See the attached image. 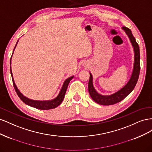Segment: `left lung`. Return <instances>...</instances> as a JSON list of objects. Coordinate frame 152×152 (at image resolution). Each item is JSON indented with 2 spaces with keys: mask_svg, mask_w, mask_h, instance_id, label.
I'll return each mask as SVG.
<instances>
[{
  "mask_svg": "<svg viewBox=\"0 0 152 152\" xmlns=\"http://www.w3.org/2000/svg\"><path fill=\"white\" fill-rule=\"evenodd\" d=\"M122 28L125 31L126 34L128 36L133 49H134V65H133L132 72L127 83L122 89L110 96L101 95L96 91L93 86V75L90 73V79L88 84L89 94L91 98L96 103L102 105H111L121 102L134 89L139 78L140 72V53L139 45L136 42V39L132 35L130 29L126 26H122Z\"/></svg>",
  "mask_w": 152,
  "mask_h": 152,
  "instance_id": "obj_1",
  "label": "left lung"
}]
</instances>
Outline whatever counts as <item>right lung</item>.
Listing matches in <instances>:
<instances>
[{
  "label": "right lung",
  "instance_id": "obj_1",
  "mask_svg": "<svg viewBox=\"0 0 152 152\" xmlns=\"http://www.w3.org/2000/svg\"><path fill=\"white\" fill-rule=\"evenodd\" d=\"M18 42V40L15 45V48H14L13 53H14V50H15V49L16 47ZM13 53H12V54H13ZM11 58H12V56H11ZM11 58L10 59V65H11ZM10 71H11V77H12V82H13L14 87H15V89L16 92V93H17L18 96H19V98L21 99V100L23 102H24L26 104H28L31 107H34V108H37L39 110H50V109L55 108L57 107H58V106L61 103V102H63V100L64 99V97H65V95L66 93L68 84L70 83V80L73 79V77H74V76H72L68 78V79H66L65 80V82H64V83L63 84V86L61 87V89L60 91H59V93L58 94V95L57 96V97L56 98H54V99H52V100H48V101H35V100L30 99L28 98L25 97V96L23 95V94L21 93H20V91H19V89H18V87L15 84V80H14L12 73V70H11V66H10Z\"/></svg>",
  "mask_w": 152,
  "mask_h": 152
}]
</instances>
